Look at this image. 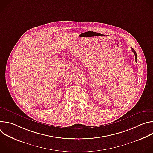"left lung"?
Segmentation results:
<instances>
[{
  "instance_id": "left-lung-1",
  "label": "left lung",
  "mask_w": 153,
  "mask_h": 153,
  "mask_svg": "<svg viewBox=\"0 0 153 153\" xmlns=\"http://www.w3.org/2000/svg\"><path fill=\"white\" fill-rule=\"evenodd\" d=\"M131 50H132V51L134 53V55H135V59H136V62H137V61H136V59H137V54H136L135 50H134L133 48H131Z\"/></svg>"
}]
</instances>
